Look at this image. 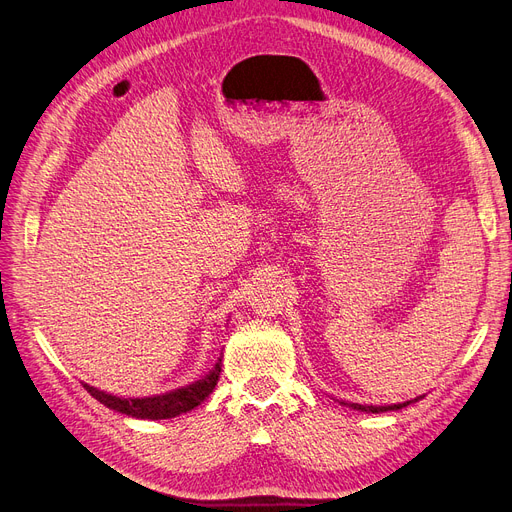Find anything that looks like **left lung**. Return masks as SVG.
<instances>
[{
	"instance_id": "1",
	"label": "left lung",
	"mask_w": 512,
	"mask_h": 512,
	"mask_svg": "<svg viewBox=\"0 0 512 512\" xmlns=\"http://www.w3.org/2000/svg\"><path fill=\"white\" fill-rule=\"evenodd\" d=\"M422 396H418V399L413 401H420ZM411 401H405V403H399V405H384V407H375V405H358V403H342V405H348L352 409H358V411H367V413H384V411H396V409H403L407 407Z\"/></svg>"
}]
</instances>
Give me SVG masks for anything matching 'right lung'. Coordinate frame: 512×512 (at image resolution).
Segmentation results:
<instances>
[{
	"instance_id": "right-lung-1",
	"label": "right lung",
	"mask_w": 512,
	"mask_h": 512,
	"mask_svg": "<svg viewBox=\"0 0 512 512\" xmlns=\"http://www.w3.org/2000/svg\"><path fill=\"white\" fill-rule=\"evenodd\" d=\"M219 373H221V358H219V363L213 367V371L208 373L206 377H202L200 382L189 384L185 388H179V390L168 392V394L147 396V399H120V396L107 394V392L92 388L88 384H84V388L105 407H109L113 411L126 413V415H130V418L168 420V418H177V415L187 413V411H192L194 407H198L217 386Z\"/></svg>"
}]
</instances>
